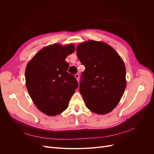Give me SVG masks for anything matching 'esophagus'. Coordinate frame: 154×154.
<instances>
[{
	"instance_id": "obj_1",
	"label": "esophagus",
	"mask_w": 154,
	"mask_h": 154,
	"mask_svg": "<svg viewBox=\"0 0 154 154\" xmlns=\"http://www.w3.org/2000/svg\"><path fill=\"white\" fill-rule=\"evenodd\" d=\"M74 76H75V78H76V79L77 80V81L78 82V81H79V78H80V75H79V74H75V75H74Z\"/></svg>"
}]
</instances>
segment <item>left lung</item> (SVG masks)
Returning <instances> with one entry per match:
<instances>
[{"instance_id":"8db88e82","label":"left lung","mask_w":154,"mask_h":154,"mask_svg":"<svg viewBox=\"0 0 154 154\" xmlns=\"http://www.w3.org/2000/svg\"><path fill=\"white\" fill-rule=\"evenodd\" d=\"M76 51L85 67L80 92L86 106L97 114L109 113L118 105L127 86L122 58L103 42H83L77 46Z\"/></svg>"}]
</instances>
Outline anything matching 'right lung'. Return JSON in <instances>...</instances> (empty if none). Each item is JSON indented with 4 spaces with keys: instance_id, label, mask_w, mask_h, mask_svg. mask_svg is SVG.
<instances>
[{
    "instance_id": "1",
    "label": "right lung",
    "mask_w": 154,
    "mask_h": 154,
    "mask_svg": "<svg viewBox=\"0 0 154 154\" xmlns=\"http://www.w3.org/2000/svg\"><path fill=\"white\" fill-rule=\"evenodd\" d=\"M75 50L72 44H54L40 50L27 64L25 71L27 91L42 112L54 116L67 109L78 83L67 72L68 55Z\"/></svg>"
}]
</instances>
